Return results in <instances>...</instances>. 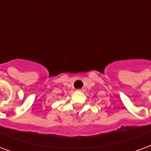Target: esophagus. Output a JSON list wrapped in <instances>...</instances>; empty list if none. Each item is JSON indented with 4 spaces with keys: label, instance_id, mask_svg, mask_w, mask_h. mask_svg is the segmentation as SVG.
<instances>
[{
    "label": "esophagus",
    "instance_id": "1",
    "mask_svg": "<svg viewBox=\"0 0 151 151\" xmlns=\"http://www.w3.org/2000/svg\"><path fill=\"white\" fill-rule=\"evenodd\" d=\"M77 91H78V92H84V88H80V89H78Z\"/></svg>",
    "mask_w": 151,
    "mask_h": 151
}]
</instances>
